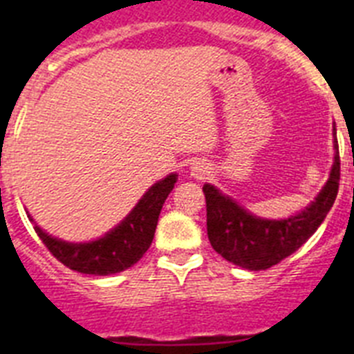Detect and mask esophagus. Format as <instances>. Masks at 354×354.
I'll use <instances>...</instances> for the list:
<instances>
[{"label": "esophagus", "instance_id": "34e87169", "mask_svg": "<svg viewBox=\"0 0 354 354\" xmlns=\"http://www.w3.org/2000/svg\"><path fill=\"white\" fill-rule=\"evenodd\" d=\"M192 175L193 177H196V179H205V177L209 175V171L204 165L196 162V165H193V168H192Z\"/></svg>", "mask_w": 354, "mask_h": 354}]
</instances>
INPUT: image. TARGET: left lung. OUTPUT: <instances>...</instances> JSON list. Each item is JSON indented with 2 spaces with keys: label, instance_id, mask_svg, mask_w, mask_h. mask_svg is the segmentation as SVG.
<instances>
[{
  "label": "left lung",
  "instance_id": "8db88e82",
  "mask_svg": "<svg viewBox=\"0 0 354 354\" xmlns=\"http://www.w3.org/2000/svg\"><path fill=\"white\" fill-rule=\"evenodd\" d=\"M335 162L330 179L305 211L287 220H261L205 184L202 192L207 207V236L211 246L232 264L246 270H268L294 253L324 221L339 193L340 158L335 142Z\"/></svg>",
  "mask_w": 354,
  "mask_h": 354
}]
</instances>
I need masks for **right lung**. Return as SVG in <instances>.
Here are the masks:
<instances>
[{"instance_id": "1", "label": "right lung", "mask_w": 354, "mask_h": 354, "mask_svg": "<svg viewBox=\"0 0 354 354\" xmlns=\"http://www.w3.org/2000/svg\"><path fill=\"white\" fill-rule=\"evenodd\" d=\"M175 180L177 175L171 174L167 179L156 183L126 220L104 237L92 243H65L48 236L39 227H35V232L44 246L53 253V257L67 266L68 270L101 277L120 273L136 264L149 250L154 239L159 212L174 189Z\"/></svg>"}]
</instances>
